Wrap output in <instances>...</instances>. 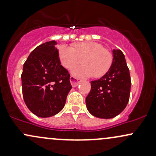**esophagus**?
<instances>
[{
	"mask_svg": "<svg viewBox=\"0 0 156 156\" xmlns=\"http://www.w3.org/2000/svg\"><path fill=\"white\" fill-rule=\"evenodd\" d=\"M70 82H71V84L73 87L77 86L79 83H80V81H79L78 79L75 78L74 76H71L70 77Z\"/></svg>",
	"mask_w": 156,
	"mask_h": 156,
	"instance_id": "esophagus-1",
	"label": "esophagus"
}]
</instances>
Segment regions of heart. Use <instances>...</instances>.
<instances>
[{
  "label": "heart",
  "instance_id": "heart-1",
  "mask_svg": "<svg viewBox=\"0 0 156 156\" xmlns=\"http://www.w3.org/2000/svg\"><path fill=\"white\" fill-rule=\"evenodd\" d=\"M58 57L66 69H71L83 62L84 65L72 70L73 75L79 78L91 76L94 78L102 77L109 71L113 62L112 52L95 41L76 43L72 48L61 46Z\"/></svg>",
  "mask_w": 156,
  "mask_h": 156
}]
</instances>
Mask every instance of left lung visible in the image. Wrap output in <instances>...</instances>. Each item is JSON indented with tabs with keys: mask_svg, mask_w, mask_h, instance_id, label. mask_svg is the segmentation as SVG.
<instances>
[{
	"mask_svg": "<svg viewBox=\"0 0 156 156\" xmlns=\"http://www.w3.org/2000/svg\"><path fill=\"white\" fill-rule=\"evenodd\" d=\"M113 62L109 71L98 80L85 99L88 111L99 118H113L124 110L129 100L131 79L125 56L120 50H112Z\"/></svg>",
	"mask_w": 156,
	"mask_h": 156,
	"instance_id": "left-lung-1",
	"label": "left lung"
}]
</instances>
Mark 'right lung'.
<instances>
[{"instance_id":"1","label":"right lung","mask_w":156,"mask_h":156,"mask_svg":"<svg viewBox=\"0 0 156 156\" xmlns=\"http://www.w3.org/2000/svg\"><path fill=\"white\" fill-rule=\"evenodd\" d=\"M54 40L38 45L29 55L21 74L25 104L36 116L49 118L64 108L72 86L61 65Z\"/></svg>"}]
</instances>
